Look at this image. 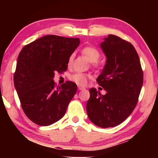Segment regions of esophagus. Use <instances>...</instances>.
Listing matches in <instances>:
<instances>
[{
    "label": "esophagus",
    "instance_id": "34e87169",
    "mask_svg": "<svg viewBox=\"0 0 158 158\" xmlns=\"http://www.w3.org/2000/svg\"><path fill=\"white\" fill-rule=\"evenodd\" d=\"M77 88H78L79 90H84V89H85V88L82 87V86H80V85L77 86Z\"/></svg>",
    "mask_w": 158,
    "mask_h": 158
}]
</instances>
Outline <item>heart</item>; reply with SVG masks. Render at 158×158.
<instances>
[{
	"label": "heart",
	"instance_id": "b5f03b06",
	"mask_svg": "<svg viewBox=\"0 0 158 158\" xmlns=\"http://www.w3.org/2000/svg\"><path fill=\"white\" fill-rule=\"evenodd\" d=\"M82 52L85 56L86 58L89 60L90 62H93V64L95 66H99L100 63L97 62L101 57V53L97 49L96 47H85L83 49ZM73 59H74V54H71L70 57L68 58V65H71L73 63ZM91 75L86 74L83 73H75L74 74L71 75L70 76V80L73 83H75L77 85L80 86L85 85L88 83V79L91 78Z\"/></svg>",
	"mask_w": 158,
	"mask_h": 158
}]
</instances>
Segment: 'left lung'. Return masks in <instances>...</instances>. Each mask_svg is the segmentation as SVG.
<instances>
[{"label":"left lung","mask_w":158,"mask_h":158,"mask_svg":"<svg viewBox=\"0 0 158 158\" xmlns=\"http://www.w3.org/2000/svg\"><path fill=\"white\" fill-rule=\"evenodd\" d=\"M100 46L106 62L96 81L106 94L101 95L90 88L86 111L94 124L108 128L120 124L135 109L143 84V72L130 42L109 34Z\"/></svg>","instance_id":"left-lung-1"}]
</instances>
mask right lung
<instances>
[{
  "instance_id": "obj_1",
  "label": "right lung",
  "mask_w": 158,
  "mask_h": 158,
  "mask_svg": "<svg viewBox=\"0 0 158 158\" xmlns=\"http://www.w3.org/2000/svg\"><path fill=\"white\" fill-rule=\"evenodd\" d=\"M78 38L47 35L25 45L19 53L14 85L23 112L40 126L63 117L77 85L66 81L56 86L55 73L68 69V58L78 47Z\"/></svg>"
}]
</instances>
